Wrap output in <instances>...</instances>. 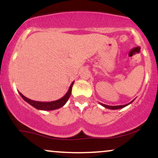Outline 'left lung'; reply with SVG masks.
<instances>
[{
    "label": "left lung",
    "instance_id": "8db88e82",
    "mask_svg": "<svg viewBox=\"0 0 158 158\" xmlns=\"http://www.w3.org/2000/svg\"><path fill=\"white\" fill-rule=\"evenodd\" d=\"M134 101V100H133ZM133 101H131V102L128 103V104H126V105H123V106H108V105H105V104H102V103H100L99 102V104L101 105V106L105 107V108H108V109H111V110H117V109H120V108H124V107H126L127 106H128L129 104H131V102H133Z\"/></svg>",
    "mask_w": 158,
    "mask_h": 158
}]
</instances>
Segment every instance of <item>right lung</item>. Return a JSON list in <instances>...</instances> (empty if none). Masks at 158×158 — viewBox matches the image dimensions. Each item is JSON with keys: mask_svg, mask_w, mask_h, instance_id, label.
I'll return each mask as SVG.
<instances>
[{"mask_svg": "<svg viewBox=\"0 0 158 158\" xmlns=\"http://www.w3.org/2000/svg\"><path fill=\"white\" fill-rule=\"evenodd\" d=\"M74 81L72 82V84L70 85V88L67 92L66 94L63 97H61V99H58V100L52 101V102H39V101H35L32 100V99H28V98L24 97L21 92H19V94L21 95V97L23 98V100L26 101L27 103L30 105V106H33L34 108H36L38 110H56L58 108H60L62 106H64L66 102H68V99L70 97V94H71L72 91V87H73Z\"/></svg>", "mask_w": 158, "mask_h": 158, "instance_id": "right-lung-1", "label": "right lung"}]
</instances>
